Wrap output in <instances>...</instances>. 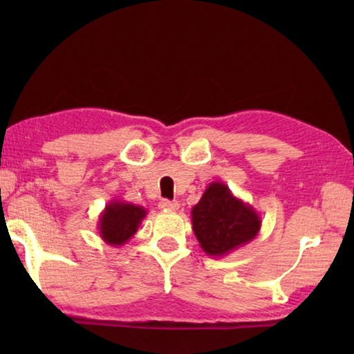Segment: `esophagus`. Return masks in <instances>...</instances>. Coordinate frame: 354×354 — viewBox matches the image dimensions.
I'll return each mask as SVG.
<instances>
[{
  "label": "esophagus",
  "instance_id": "1",
  "mask_svg": "<svg viewBox=\"0 0 354 354\" xmlns=\"http://www.w3.org/2000/svg\"><path fill=\"white\" fill-rule=\"evenodd\" d=\"M160 208L161 209H170V212H176L179 208V204L176 201H167V199H162L160 202Z\"/></svg>",
  "mask_w": 354,
  "mask_h": 354
}]
</instances>
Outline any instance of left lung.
Wrapping results in <instances>:
<instances>
[{
  "instance_id": "8db88e82",
  "label": "left lung",
  "mask_w": 354,
  "mask_h": 354,
  "mask_svg": "<svg viewBox=\"0 0 354 354\" xmlns=\"http://www.w3.org/2000/svg\"><path fill=\"white\" fill-rule=\"evenodd\" d=\"M193 231L209 257H223L259 234L261 217L221 181L209 184L192 208Z\"/></svg>"
}]
</instances>
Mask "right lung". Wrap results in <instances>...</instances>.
<instances>
[{
  "mask_svg": "<svg viewBox=\"0 0 354 354\" xmlns=\"http://www.w3.org/2000/svg\"><path fill=\"white\" fill-rule=\"evenodd\" d=\"M147 209L131 202L112 199L99 217V234L111 246H122L138 231Z\"/></svg>",
  "mask_w": 354,
  "mask_h": 354,
  "instance_id": "right-lung-1",
  "label": "right lung"
}]
</instances>
